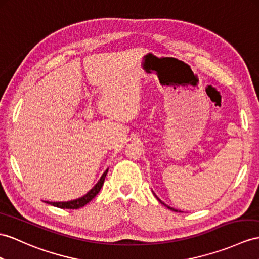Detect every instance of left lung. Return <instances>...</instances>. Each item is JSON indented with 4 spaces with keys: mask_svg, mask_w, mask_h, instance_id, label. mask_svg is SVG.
<instances>
[{
    "mask_svg": "<svg viewBox=\"0 0 259 259\" xmlns=\"http://www.w3.org/2000/svg\"><path fill=\"white\" fill-rule=\"evenodd\" d=\"M156 198H157V197H156ZM157 199H158V198H157ZM158 200H159V199H158ZM159 202H161L162 204H165V203H163V202H162V201H160V200H159ZM165 205H166V204H165ZM166 206L168 207V209H170V210H172V211H175V212H178V210H176V209H174V207H170V206H168V205H166Z\"/></svg>",
    "mask_w": 259,
    "mask_h": 259,
    "instance_id": "1",
    "label": "left lung"
}]
</instances>
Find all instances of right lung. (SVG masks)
<instances>
[{"mask_svg":"<svg viewBox=\"0 0 259 259\" xmlns=\"http://www.w3.org/2000/svg\"><path fill=\"white\" fill-rule=\"evenodd\" d=\"M106 174H108V169L105 170L104 174L102 175V177L100 178L98 184L94 186L91 189V190L88 192L85 195H83L82 198H79L77 200H72V201H68V202H48V201H47L46 203L52 204V205L57 206V207H60V209H70V210L80 209V207L84 206L87 203H89L90 201L100 192L101 188H102V186L104 184V179L106 177Z\"/></svg>","mask_w":259,"mask_h":259,"instance_id":"add662e5","label":"right lung"}]
</instances>
